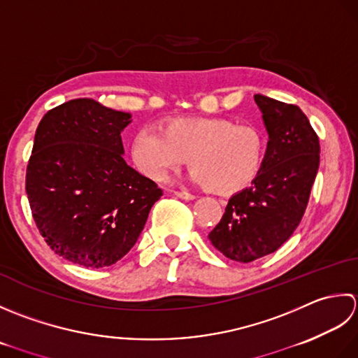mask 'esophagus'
I'll list each match as a JSON object with an SVG mask.
<instances>
[{"label":"esophagus","instance_id":"1","mask_svg":"<svg viewBox=\"0 0 358 358\" xmlns=\"http://www.w3.org/2000/svg\"><path fill=\"white\" fill-rule=\"evenodd\" d=\"M171 193L174 196H178V198L184 199V201H193V199H196V196L192 194V193H188V192H171Z\"/></svg>","mask_w":358,"mask_h":358}]
</instances>
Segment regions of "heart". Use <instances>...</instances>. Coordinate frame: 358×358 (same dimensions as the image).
<instances>
[{
	"instance_id": "heart-1",
	"label": "heart",
	"mask_w": 358,
	"mask_h": 358,
	"mask_svg": "<svg viewBox=\"0 0 358 358\" xmlns=\"http://www.w3.org/2000/svg\"><path fill=\"white\" fill-rule=\"evenodd\" d=\"M131 157L155 180L169 179L188 160L194 184L216 194H233L259 173L264 137L258 128L225 117L176 119L162 131L138 129L131 141Z\"/></svg>"
}]
</instances>
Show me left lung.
I'll use <instances>...</instances> for the list:
<instances>
[{"label":"left lung","mask_w":358,"mask_h":358,"mask_svg":"<svg viewBox=\"0 0 358 358\" xmlns=\"http://www.w3.org/2000/svg\"><path fill=\"white\" fill-rule=\"evenodd\" d=\"M268 141L259 173L229 201L210 241L225 257L252 262L273 253L301 222L320 165V142L296 105L255 94Z\"/></svg>","instance_id":"obj_1"}]
</instances>
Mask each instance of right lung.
I'll return each mask as SVG.
<instances>
[{
    "label": "right lung",
    "instance_id": "right-lung-1",
    "mask_svg": "<svg viewBox=\"0 0 358 358\" xmlns=\"http://www.w3.org/2000/svg\"><path fill=\"white\" fill-rule=\"evenodd\" d=\"M131 122L129 113L76 99L50 109L36 128L27 199L48 245L74 264H115L162 196L156 182L123 159L120 133Z\"/></svg>",
    "mask_w": 358,
    "mask_h": 358
}]
</instances>
